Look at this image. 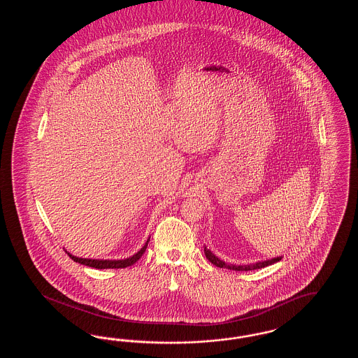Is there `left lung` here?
<instances>
[{
    "mask_svg": "<svg viewBox=\"0 0 358 358\" xmlns=\"http://www.w3.org/2000/svg\"><path fill=\"white\" fill-rule=\"evenodd\" d=\"M204 254L206 256V259L215 264L216 267H220V268H228V270H234V271H252V270H259V268H263V267H267V266H271L273 263L279 262L282 259V256H276V257H271V259H266V260H259L255 263H248V264H231V263H225L224 260H222L220 257L215 255L210 250H208L206 247H204Z\"/></svg>",
    "mask_w": 358,
    "mask_h": 358,
    "instance_id": "8db88e82",
    "label": "left lung"
}]
</instances>
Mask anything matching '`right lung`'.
Listing matches in <instances>:
<instances>
[{
    "label": "right lung",
    "instance_id": "1",
    "mask_svg": "<svg viewBox=\"0 0 358 358\" xmlns=\"http://www.w3.org/2000/svg\"><path fill=\"white\" fill-rule=\"evenodd\" d=\"M149 240H150V238L146 240L143 247L136 254L129 256L126 259H115V260H110V259H85V257H78V256L72 255V254H69L67 251L66 252L69 254V257L73 262L85 264V266H88V267L98 268V270H103V268H126L129 266H133L138 259H141V256L143 255V252L146 251Z\"/></svg>",
    "mask_w": 358,
    "mask_h": 358
}]
</instances>
